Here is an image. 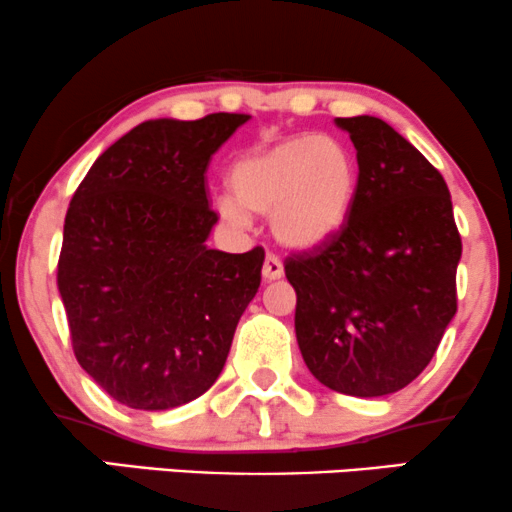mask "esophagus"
<instances>
[{"mask_svg":"<svg viewBox=\"0 0 512 512\" xmlns=\"http://www.w3.org/2000/svg\"><path fill=\"white\" fill-rule=\"evenodd\" d=\"M262 276H264V281H276V278L283 276V264L276 255H271V252L267 255V260H264Z\"/></svg>","mask_w":512,"mask_h":512,"instance_id":"34e87169","label":"esophagus"}]
</instances>
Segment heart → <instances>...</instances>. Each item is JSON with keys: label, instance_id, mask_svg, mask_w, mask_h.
Masks as SVG:
<instances>
[{"label": "heart", "instance_id": "heart-1", "mask_svg": "<svg viewBox=\"0 0 512 512\" xmlns=\"http://www.w3.org/2000/svg\"><path fill=\"white\" fill-rule=\"evenodd\" d=\"M231 193L217 200L219 217L243 226L271 215V231L290 248H314L345 226L359 186L357 160L342 141L300 134L250 153L231 167Z\"/></svg>", "mask_w": 512, "mask_h": 512}]
</instances>
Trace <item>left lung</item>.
<instances>
[{
	"instance_id": "left-lung-1",
	"label": "left lung",
	"mask_w": 512,
	"mask_h": 512,
	"mask_svg": "<svg viewBox=\"0 0 512 512\" xmlns=\"http://www.w3.org/2000/svg\"><path fill=\"white\" fill-rule=\"evenodd\" d=\"M335 125L357 148L359 186L338 234L286 260L295 335L319 383L383 397L435 357L463 245L446 181L416 146L371 115Z\"/></svg>"
}]
</instances>
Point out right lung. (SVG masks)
<instances>
[{
    "instance_id": "obj_1",
    "label": "right lung",
    "mask_w": 512,
    "mask_h": 512,
    "mask_svg": "<svg viewBox=\"0 0 512 512\" xmlns=\"http://www.w3.org/2000/svg\"><path fill=\"white\" fill-rule=\"evenodd\" d=\"M250 115L146 120L106 148L63 224L58 293L75 359L115 401L165 411L208 392L262 281L264 250L205 245V172Z\"/></svg>"
}]
</instances>
